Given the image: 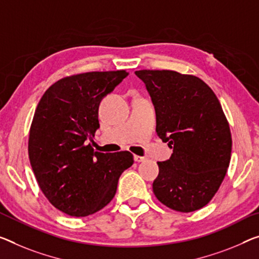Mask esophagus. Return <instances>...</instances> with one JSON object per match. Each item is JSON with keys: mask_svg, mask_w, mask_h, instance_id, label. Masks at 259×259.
I'll return each instance as SVG.
<instances>
[{"mask_svg": "<svg viewBox=\"0 0 259 259\" xmlns=\"http://www.w3.org/2000/svg\"><path fill=\"white\" fill-rule=\"evenodd\" d=\"M145 160H146V157H143V156H139V155H134V161H135V162L140 163V162L145 161Z\"/></svg>", "mask_w": 259, "mask_h": 259, "instance_id": "1", "label": "esophagus"}]
</instances>
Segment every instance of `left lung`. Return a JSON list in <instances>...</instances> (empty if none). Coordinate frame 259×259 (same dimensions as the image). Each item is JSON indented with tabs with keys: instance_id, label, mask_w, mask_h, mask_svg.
Listing matches in <instances>:
<instances>
[{
	"instance_id": "left-lung-1",
	"label": "left lung",
	"mask_w": 259,
	"mask_h": 259,
	"mask_svg": "<svg viewBox=\"0 0 259 259\" xmlns=\"http://www.w3.org/2000/svg\"><path fill=\"white\" fill-rule=\"evenodd\" d=\"M156 113V132L172 148L157 162L153 191L163 205L189 213L208 204L229 166L232 134L213 90L193 75L174 70H137Z\"/></svg>"
}]
</instances>
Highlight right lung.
Segmentation results:
<instances>
[{
	"instance_id": "add662e5",
	"label": "right lung",
	"mask_w": 259,
	"mask_h": 259,
	"mask_svg": "<svg viewBox=\"0 0 259 259\" xmlns=\"http://www.w3.org/2000/svg\"><path fill=\"white\" fill-rule=\"evenodd\" d=\"M128 73L91 71L63 77L42 95L29 137V157L39 188L55 208L88 217L112 200L130 152H95L99 103Z\"/></svg>"
}]
</instances>
